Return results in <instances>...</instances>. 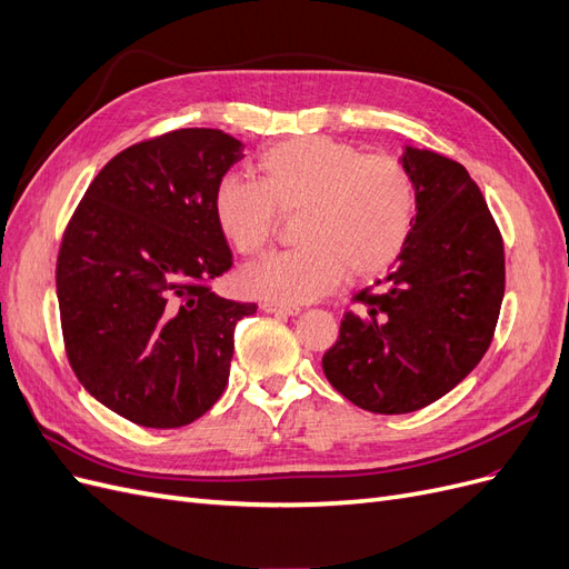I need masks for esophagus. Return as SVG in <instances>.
<instances>
[{
  "mask_svg": "<svg viewBox=\"0 0 569 569\" xmlns=\"http://www.w3.org/2000/svg\"><path fill=\"white\" fill-rule=\"evenodd\" d=\"M266 313H274V316H299L301 308L299 306H287V303H274V301H266L263 306Z\"/></svg>",
  "mask_w": 569,
  "mask_h": 569,
  "instance_id": "34e87169",
  "label": "esophagus"
}]
</instances>
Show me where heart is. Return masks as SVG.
<instances>
[{
    "mask_svg": "<svg viewBox=\"0 0 569 569\" xmlns=\"http://www.w3.org/2000/svg\"><path fill=\"white\" fill-rule=\"evenodd\" d=\"M258 182L222 176L213 216L222 237L242 256L261 253L297 216V249L266 256L244 270L253 297L303 303L332 291L347 270L370 278L387 270L418 218V187L410 170L385 153H363L330 137H295L256 159Z\"/></svg>",
    "mask_w": 569,
    "mask_h": 569,
    "instance_id": "obj_1",
    "label": "heart"
}]
</instances>
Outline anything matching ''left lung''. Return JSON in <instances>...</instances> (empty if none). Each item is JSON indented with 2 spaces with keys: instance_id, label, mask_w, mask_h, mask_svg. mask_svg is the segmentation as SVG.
I'll return each mask as SVG.
<instances>
[{
  "instance_id": "8db88e82",
  "label": "left lung",
  "mask_w": 569,
  "mask_h": 569,
  "mask_svg": "<svg viewBox=\"0 0 569 569\" xmlns=\"http://www.w3.org/2000/svg\"><path fill=\"white\" fill-rule=\"evenodd\" d=\"M401 163L418 187L416 228L322 356L330 385L380 416L420 410L462 382L489 349L506 291L503 239L468 170L416 147Z\"/></svg>"
}]
</instances>
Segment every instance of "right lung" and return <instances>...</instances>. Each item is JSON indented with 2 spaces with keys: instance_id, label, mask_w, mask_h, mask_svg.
I'll list each match as a JSON object with an SVG mask.
<instances>
[{
  "instance_id": "add662e5",
  "label": "right lung",
  "mask_w": 569,
  "mask_h": 569,
  "mask_svg": "<svg viewBox=\"0 0 569 569\" xmlns=\"http://www.w3.org/2000/svg\"><path fill=\"white\" fill-rule=\"evenodd\" d=\"M242 149L211 128L132 144L99 170L68 220L57 261L68 363L134 425H189L226 391L234 325L256 303L211 291L232 268L213 189Z\"/></svg>"
}]
</instances>
